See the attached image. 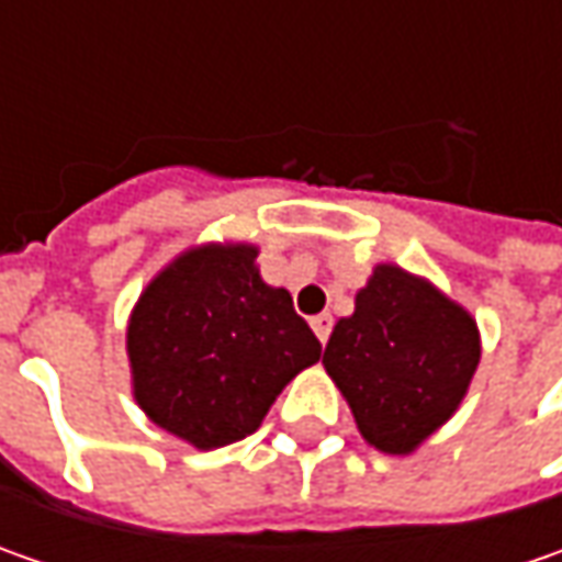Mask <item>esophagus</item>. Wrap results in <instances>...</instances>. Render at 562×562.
I'll list each match as a JSON object with an SVG mask.
<instances>
[{
    "mask_svg": "<svg viewBox=\"0 0 562 562\" xmlns=\"http://www.w3.org/2000/svg\"><path fill=\"white\" fill-rule=\"evenodd\" d=\"M310 325H313L315 337H318L322 344H328V337H331V328H335V318H331L328 313L313 315V318H310Z\"/></svg>",
    "mask_w": 562,
    "mask_h": 562,
    "instance_id": "34e87169",
    "label": "esophagus"
}]
</instances>
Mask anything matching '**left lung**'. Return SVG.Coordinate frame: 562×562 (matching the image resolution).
<instances>
[{
	"mask_svg": "<svg viewBox=\"0 0 562 562\" xmlns=\"http://www.w3.org/2000/svg\"><path fill=\"white\" fill-rule=\"evenodd\" d=\"M479 357V328L463 306L409 271L378 266L322 362L362 438L384 453H409L453 416Z\"/></svg>",
	"mask_w": 562,
	"mask_h": 562,
	"instance_id": "8db88e82",
	"label": "left lung"
}]
</instances>
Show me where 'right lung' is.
<instances>
[{
    "instance_id": "right-lung-1",
    "label": "right lung",
    "mask_w": 562,
    "mask_h": 562,
    "mask_svg": "<svg viewBox=\"0 0 562 562\" xmlns=\"http://www.w3.org/2000/svg\"><path fill=\"white\" fill-rule=\"evenodd\" d=\"M256 256L247 244L190 249L143 291L127 325L143 413L200 450L252 435L281 387L322 357L291 293L259 278Z\"/></svg>"
}]
</instances>
